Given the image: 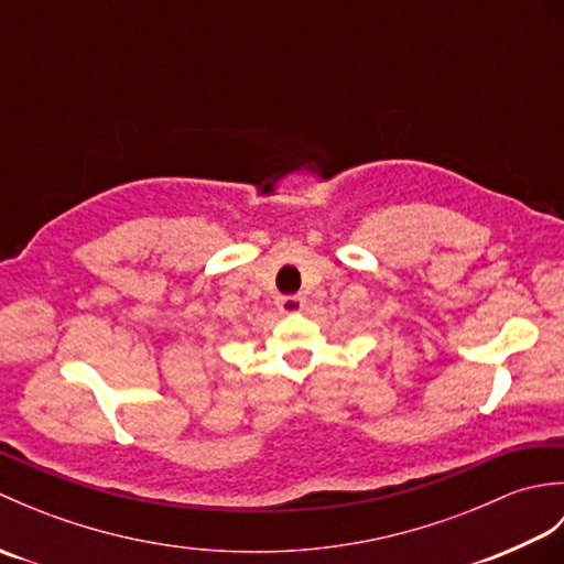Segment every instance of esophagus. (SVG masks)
I'll list each match as a JSON object with an SVG mask.
<instances>
[{
    "label": "esophagus",
    "instance_id": "34e87169",
    "mask_svg": "<svg viewBox=\"0 0 564 564\" xmlns=\"http://www.w3.org/2000/svg\"><path fill=\"white\" fill-rule=\"evenodd\" d=\"M275 305H279L281 313H285V315L301 313V310L305 307V297L303 295H281L279 301H275Z\"/></svg>",
    "mask_w": 564,
    "mask_h": 564
}]
</instances>
